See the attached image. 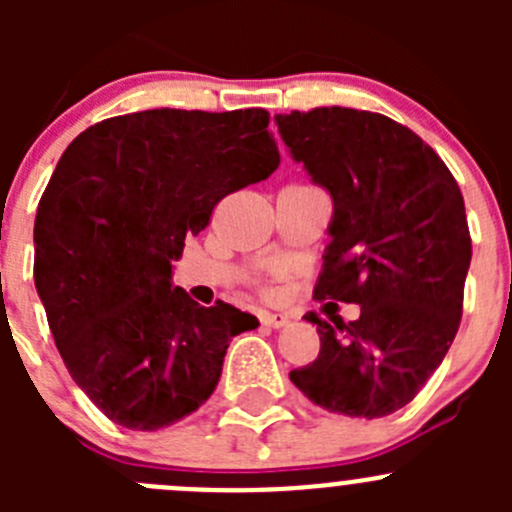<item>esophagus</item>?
Masks as SVG:
<instances>
[{
	"label": "esophagus",
	"instance_id": "esophagus-1",
	"mask_svg": "<svg viewBox=\"0 0 512 512\" xmlns=\"http://www.w3.org/2000/svg\"><path fill=\"white\" fill-rule=\"evenodd\" d=\"M260 322H262V327L282 329V327H287V324H289V317H287V314H280V312H262Z\"/></svg>",
	"mask_w": 512,
	"mask_h": 512
}]
</instances>
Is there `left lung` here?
<instances>
[{
    "label": "left lung",
    "instance_id": "left-lung-1",
    "mask_svg": "<svg viewBox=\"0 0 512 512\" xmlns=\"http://www.w3.org/2000/svg\"><path fill=\"white\" fill-rule=\"evenodd\" d=\"M275 123L289 156L332 195L314 297L361 307L349 324L304 314L319 356L289 379L332 414L389 416L441 366L461 324L471 267L461 188L431 146L381 113L332 106Z\"/></svg>",
    "mask_w": 512,
    "mask_h": 512
}]
</instances>
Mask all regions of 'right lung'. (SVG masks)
Returning <instances> with one entry per match:
<instances>
[{
	"label": "right lung",
	"instance_id": "1",
	"mask_svg": "<svg viewBox=\"0 0 512 512\" xmlns=\"http://www.w3.org/2000/svg\"><path fill=\"white\" fill-rule=\"evenodd\" d=\"M265 108L106 118L71 141L39 200L34 282L71 379L113 423L158 431L215 391L230 339L260 327L173 287L185 235L280 165Z\"/></svg>",
	"mask_w": 512,
	"mask_h": 512
}]
</instances>
